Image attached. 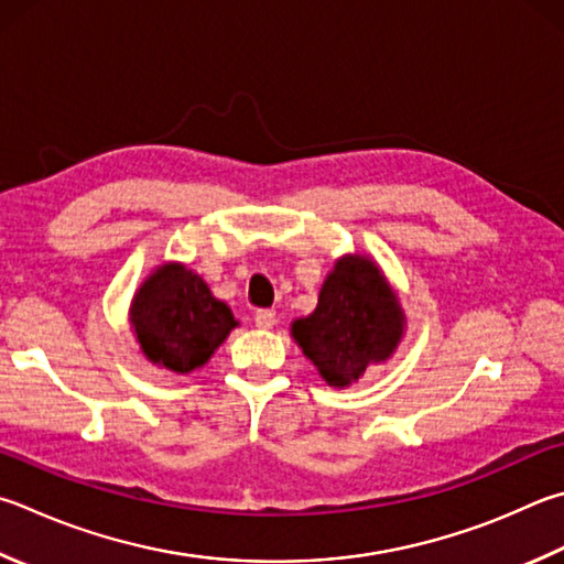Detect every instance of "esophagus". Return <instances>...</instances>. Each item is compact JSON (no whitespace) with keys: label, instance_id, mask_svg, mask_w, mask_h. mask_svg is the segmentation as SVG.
Masks as SVG:
<instances>
[{"label":"esophagus","instance_id":"34e87169","mask_svg":"<svg viewBox=\"0 0 564 564\" xmlns=\"http://www.w3.org/2000/svg\"><path fill=\"white\" fill-rule=\"evenodd\" d=\"M253 323L256 327H261V330H271V327L275 325V313L269 311V308H261L253 313Z\"/></svg>","mask_w":564,"mask_h":564}]
</instances>
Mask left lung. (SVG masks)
<instances>
[{
  "instance_id": "8db88e82",
  "label": "left lung",
  "mask_w": 564,
  "mask_h": 564,
  "mask_svg": "<svg viewBox=\"0 0 564 564\" xmlns=\"http://www.w3.org/2000/svg\"><path fill=\"white\" fill-rule=\"evenodd\" d=\"M406 330L399 295L367 253L335 261L311 315L295 317L291 337L323 380L345 389L397 352Z\"/></svg>"
}]
</instances>
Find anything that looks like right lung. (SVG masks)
Instances as JSON below:
<instances>
[{
  "instance_id": "1",
  "label": "right lung",
  "mask_w": 564,
  "mask_h": 564,
  "mask_svg": "<svg viewBox=\"0 0 564 564\" xmlns=\"http://www.w3.org/2000/svg\"><path fill=\"white\" fill-rule=\"evenodd\" d=\"M130 330L152 365L189 375L212 360L239 321L182 261H165L140 283L128 308Z\"/></svg>"
}]
</instances>
